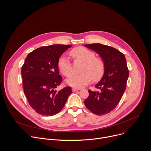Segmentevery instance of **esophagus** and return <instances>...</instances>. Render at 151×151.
Returning a JSON list of instances; mask_svg holds the SVG:
<instances>
[{
	"label": "esophagus",
	"instance_id": "esophagus-1",
	"mask_svg": "<svg viewBox=\"0 0 151 151\" xmlns=\"http://www.w3.org/2000/svg\"><path fill=\"white\" fill-rule=\"evenodd\" d=\"M80 89L79 88H76V87H73L72 88V91H73V92H75V91H78V90H79Z\"/></svg>",
	"mask_w": 151,
	"mask_h": 151
}]
</instances>
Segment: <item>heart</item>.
Wrapping results in <instances>:
<instances>
[{
    "label": "heart",
    "instance_id": "obj_1",
    "mask_svg": "<svg viewBox=\"0 0 151 151\" xmlns=\"http://www.w3.org/2000/svg\"><path fill=\"white\" fill-rule=\"evenodd\" d=\"M70 55L75 60L83 62L82 73L72 74L67 80L66 83L74 87L82 88L89 83L92 78L94 81L99 80L104 71V64L103 60L95 57V54L84 47H78L70 51ZM58 68L60 71L66 76L72 72L71 63L68 58L61 56L58 60Z\"/></svg>",
    "mask_w": 151,
    "mask_h": 151
}]
</instances>
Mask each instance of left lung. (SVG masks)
Wrapping results in <instances>:
<instances>
[{
    "label": "left lung",
    "instance_id": "1",
    "mask_svg": "<svg viewBox=\"0 0 151 151\" xmlns=\"http://www.w3.org/2000/svg\"><path fill=\"white\" fill-rule=\"evenodd\" d=\"M84 46L97 52L104 64L103 75L95 85L99 91L89 90V96L84 101L91 112L103 115L115 108L125 90L129 75L126 59L122 52L109 46L99 43Z\"/></svg>",
    "mask_w": 151,
    "mask_h": 151
}]
</instances>
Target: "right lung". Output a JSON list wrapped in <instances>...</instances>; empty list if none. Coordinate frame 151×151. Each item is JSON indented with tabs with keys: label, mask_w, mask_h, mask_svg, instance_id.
<instances>
[{
	"label": "right lung",
	"mask_w": 151,
	"mask_h": 151,
	"mask_svg": "<svg viewBox=\"0 0 151 151\" xmlns=\"http://www.w3.org/2000/svg\"><path fill=\"white\" fill-rule=\"evenodd\" d=\"M72 45H52L42 47L30 52L21 68L24 94L29 104L39 114L52 116L65 105L72 88L57 91L62 81L58 60Z\"/></svg>",
	"instance_id": "obj_1"
}]
</instances>
